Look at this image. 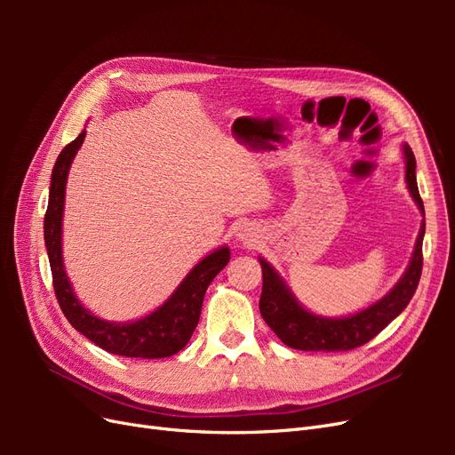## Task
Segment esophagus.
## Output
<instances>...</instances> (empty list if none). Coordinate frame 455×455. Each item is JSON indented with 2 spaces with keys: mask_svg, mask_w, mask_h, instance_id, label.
I'll return each mask as SVG.
<instances>
[{
  "mask_svg": "<svg viewBox=\"0 0 455 455\" xmlns=\"http://www.w3.org/2000/svg\"><path fill=\"white\" fill-rule=\"evenodd\" d=\"M235 235H237V241H241L246 246H252L254 243H258V231L252 226H246V224L241 226Z\"/></svg>",
  "mask_w": 455,
  "mask_h": 455,
  "instance_id": "esophagus-1",
  "label": "esophagus"
}]
</instances>
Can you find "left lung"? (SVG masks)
Masks as SVG:
<instances>
[{
	"mask_svg": "<svg viewBox=\"0 0 455 455\" xmlns=\"http://www.w3.org/2000/svg\"><path fill=\"white\" fill-rule=\"evenodd\" d=\"M403 157L406 188L411 199L418 204L421 216L425 218L423 201L419 197L416 180V157L411 154L408 144H403ZM423 235L425 220L421 222L414 252H411L410 264L403 273V277L398 279V283L383 298L347 316H323L306 309L296 299L288 284L283 281L277 269L266 258L259 256L258 261L261 266V279H264L259 296V313L284 346L292 349L349 351L364 346L366 341L378 336L385 326L396 319L410 304L411 296H414L423 267Z\"/></svg>",
	"mask_w": 455,
	"mask_h": 455,
	"instance_id": "obj_1",
	"label": "left lung"
}]
</instances>
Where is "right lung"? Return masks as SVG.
<instances>
[{
  "mask_svg": "<svg viewBox=\"0 0 455 455\" xmlns=\"http://www.w3.org/2000/svg\"><path fill=\"white\" fill-rule=\"evenodd\" d=\"M87 131L68 144L54 163L51 174L49 204L44 222L47 256L52 271L54 294L64 316L77 332L89 338L108 353L131 356V359H164L186 347L199 323L206 288L229 261V249L218 246L189 269L176 291L151 313L129 323L106 321L81 304L68 279L62 258V216L66 182L72 161L85 140Z\"/></svg>",
  "mask_w": 455,
  "mask_h": 455,
  "instance_id": "1",
  "label": "right lung"
}]
</instances>
